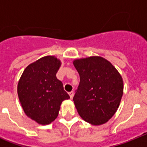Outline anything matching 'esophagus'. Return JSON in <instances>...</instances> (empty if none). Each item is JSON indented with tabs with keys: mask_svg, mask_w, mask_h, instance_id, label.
I'll return each instance as SVG.
<instances>
[{
	"mask_svg": "<svg viewBox=\"0 0 147 147\" xmlns=\"http://www.w3.org/2000/svg\"><path fill=\"white\" fill-rule=\"evenodd\" d=\"M74 91H71V92H70L69 93V95H70V97H71V98H73V96H74Z\"/></svg>",
	"mask_w": 147,
	"mask_h": 147,
	"instance_id": "esophagus-1",
	"label": "esophagus"
}]
</instances>
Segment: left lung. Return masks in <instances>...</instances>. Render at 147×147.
Returning a JSON list of instances; mask_svg holds the SVG:
<instances>
[{
	"instance_id": "obj_1",
	"label": "left lung",
	"mask_w": 147,
	"mask_h": 147,
	"mask_svg": "<svg viewBox=\"0 0 147 147\" xmlns=\"http://www.w3.org/2000/svg\"><path fill=\"white\" fill-rule=\"evenodd\" d=\"M80 85L73 101L80 115L93 125L105 124L116 112L123 95V80L110 62L90 57L74 62Z\"/></svg>"
}]
</instances>
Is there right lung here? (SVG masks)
Returning a JSON list of instances; mask_svg holds the SVG:
<instances>
[{"instance_id": "right-lung-1", "label": "right lung", "mask_w": 147, "mask_h": 147, "mask_svg": "<svg viewBox=\"0 0 147 147\" xmlns=\"http://www.w3.org/2000/svg\"><path fill=\"white\" fill-rule=\"evenodd\" d=\"M60 61L52 56L40 58L23 71L18 82L20 104L28 117L49 124L57 117L62 101L70 98L56 74Z\"/></svg>"}]
</instances>
